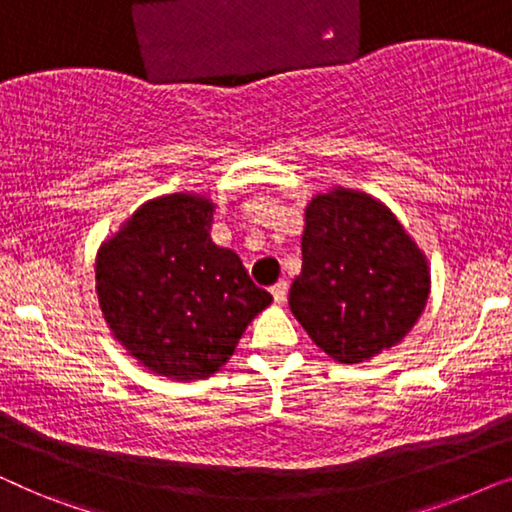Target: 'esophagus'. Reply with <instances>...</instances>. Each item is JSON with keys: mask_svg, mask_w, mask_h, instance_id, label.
Segmentation results:
<instances>
[{"mask_svg": "<svg viewBox=\"0 0 512 512\" xmlns=\"http://www.w3.org/2000/svg\"><path fill=\"white\" fill-rule=\"evenodd\" d=\"M270 293H272V298H275V303H284L286 296H289V282L279 279L275 286H270Z\"/></svg>", "mask_w": 512, "mask_h": 512, "instance_id": "34e87169", "label": "esophagus"}]
</instances>
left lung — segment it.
<instances>
[{"mask_svg": "<svg viewBox=\"0 0 512 512\" xmlns=\"http://www.w3.org/2000/svg\"><path fill=\"white\" fill-rule=\"evenodd\" d=\"M305 223L289 305L314 345L359 363L401 342L429 298V270L396 216L340 188L317 195Z\"/></svg>", "mask_w": 512, "mask_h": 512, "instance_id": "left-lung-1", "label": "left lung"}]
</instances>
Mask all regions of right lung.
Segmentation results:
<instances>
[{
    "mask_svg": "<svg viewBox=\"0 0 512 512\" xmlns=\"http://www.w3.org/2000/svg\"><path fill=\"white\" fill-rule=\"evenodd\" d=\"M214 205L195 195L146 202L97 256V298L123 347L153 373L202 380L235 352L272 296L240 256L209 237Z\"/></svg>",
    "mask_w": 512,
    "mask_h": 512,
    "instance_id": "1",
    "label": "right lung"
}]
</instances>
